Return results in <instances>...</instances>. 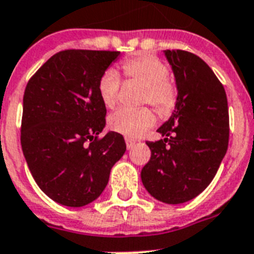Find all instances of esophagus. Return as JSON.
<instances>
[{"label": "esophagus", "instance_id": "obj_1", "mask_svg": "<svg viewBox=\"0 0 254 254\" xmlns=\"http://www.w3.org/2000/svg\"><path fill=\"white\" fill-rule=\"evenodd\" d=\"M125 142H127V148H131L134 145H135V141H134V139H131V138H127V139H125Z\"/></svg>", "mask_w": 254, "mask_h": 254}]
</instances>
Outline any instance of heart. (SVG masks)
I'll list each match as a JSON object with an SVG mask.
<instances>
[{
    "mask_svg": "<svg viewBox=\"0 0 254 254\" xmlns=\"http://www.w3.org/2000/svg\"><path fill=\"white\" fill-rule=\"evenodd\" d=\"M124 77L139 80L143 83L141 102L150 103L156 111L166 116L175 109L179 99L177 84L168 75L166 61L152 55H137L121 63ZM121 80L115 69H108L102 74L98 83V94L107 108L116 106L120 94ZM155 123V115L148 107L120 108L109 115L108 127L111 130L125 137L137 138Z\"/></svg>",
    "mask_w": 254,
    "mask_h": 254,
    "instance_id": "1",
    "label": "heart"
}]
</instances>
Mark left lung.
Masks as SVG:
<instances>
[{
    "label": "left lung",
    "mask_w": 254,
    "mask_h": 254,
    "mask_svg": "<svg viewBox=\"0 0 254 254\" xmlns=\"http://www.w3.org/2000/svg\"><path fill=\"white\" fill-rule=\"evenodd\" d=\"M179 99L158 129L164 139L146 142L151 158L142 168L150 194L170 205L190 201L211 183L230 139L227 95L210 66L194 53L166 51Z\"/></svg>",
    "instance_id": "1"
}]
</instances>
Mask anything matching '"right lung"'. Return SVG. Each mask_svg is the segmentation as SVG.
Wrapping results in <instances>:
<instances>
[{
	"label": "right lung",
	"instance_id": "right-lung-1",
	"mask_svg": "<svg viewBox=\"0 0 254 254\" xmlns=\"http://www.w3.org/2000/svg\"><path fill=\"white\" fill-rule=\"evenodd\" d=\"M120 52L66 49L30 78L23 95L20 145L41 190L64 206L80 207L102 194L113 164L127 150L106 127L98 94L102 74Z\"/></svg>",
	"mask_w": 254,
	"mask_h": 254
}]
</instances>
